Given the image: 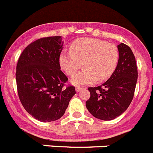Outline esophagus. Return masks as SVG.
Listing matches in <instances>:
<instances>
[{"label": "esophagus", "mask_w": 153, "mask_h": 153, "mask_svg": "<svg viewBox=\"0 0 153 153\" xmlns=\"http://www.w3.org/2000/svg\"><path fill=\"white\" fill-rule=\"evenodd\" d=\"M83 87H81V86H76V91L79 92L81 90H83Z\"/></svg>", "instance_id": "obj_1"}]
</instances>
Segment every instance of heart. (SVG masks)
I'll return each mask as SVG.
<instances>
[{
  "label": "heart",
  "mask_w": 153,
  "mask_h": 153,
  "mask_svg": "<svg viewBox=\"0 0 153 153\" xmlns=\"http://www.w3.org/2000/svg\"><path fill=\"white\" fill-rule=\"evenodd\" d=\"M120 52L116 45L92 37L74 40L70 51H63L60 55V64L66 74L74 76L82 67L83 70L72 79L75 85L102 81L111 76L117 68Z\"/></svg>",
  "instance_id": "b5f03b06"
}]
</instances>
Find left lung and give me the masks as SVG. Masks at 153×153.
I'll list each match as a JSON object with an SVG mask.
<instances>
[{
	"label": "left lung",
	"instance_id": "8db88e82",
	"mask_svg": "<svg viewBox=\"0 0 153 153\" xmlns=\"http://www.w3.org/2000/svg\"><path fill=\"white\" fill-rule=\"evenodd\" d=\"M120 59L109 79L101 86L89 87L90 97L86 106L93 117L112 120L123 113L134 97L138 78L136 59L129 46L118 45Z\"/></svg>",
	"mask_w": 153,
	"mask_h": 153
}]
</instances>
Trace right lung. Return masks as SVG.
<instances>
[{
  "label": "right lung",
  "instance_id": "right-lung-1",
  "mask_svg": "<svg viewBox=\"0 0 153 153\" xmlns=\"http://www.w3.org/2000/svg\"><path fill=\"white\" fill-rule=\"evenodd\" d=\"M60 36H47L30 44L21 53L16 70L18 97L29 114L41 122L57 120L76 93L60 70Z\"/></svg>",
  "mask_w": 153,
  "mask_h": 153
}]
</instances>
